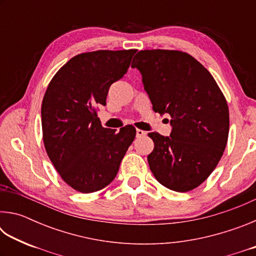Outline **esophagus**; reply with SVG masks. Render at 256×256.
<instances>
[{
	"instance_id": "obj_1",
	"label": "esophagus",
	"mask_w": 256,
	"mask_h": 256,
	"mask_svg": "<svg viewBox=\"0 0 256 256\" xmlns=\"http://www.w3.org/2000/svg\"><path fill=\"white\" fill-rule=\"evenodd\" d=\"M146 136V131H144V130H140V128H136V138H142Z\"/></svg>"
}]
</instances>
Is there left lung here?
Returning <instances> with one entry per match:
<instances>
[{
    "label": "left lung",
    "mask_w": 256,
    "mask_h": 256,
    "mask_svg": "<svg viewBox=\"0 0 256 256\" xmlns=\"http://www.w3.org/2000/svg\"><path fill=\"white\" fill-rule=\"evenodd\" d=\"M132 68L140 71L154 110L172 118L170 136L148 134L154 144L148 156L151 172L160 184L176 192L198 188L226 148V98L210 72L184 52L140 50Z\"/></svg>",
    "instance_id": "8db88e82"
}]
</instances>
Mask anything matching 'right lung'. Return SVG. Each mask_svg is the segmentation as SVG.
Segmentation results:
<instances>
[{
	"mask_svg": "<svg viewBox=\"0 0 256 256\" xmlns=\"http://www.w3.org/2000/svg\"><path fill=\"white\" fill-rule=\"evenodd\" d=\"M136 50H96L72 58L53 76L42 104L46 152L60 176L81 193L106 188L136 138V128H105L97 118L110 86L123 78Z\"/></svg>",
	"mask_w": 256,
	"mask_h": 256,
	"instance_id": "add662e5",
	"label": "right lung"
}]
</instances>
